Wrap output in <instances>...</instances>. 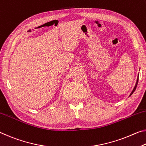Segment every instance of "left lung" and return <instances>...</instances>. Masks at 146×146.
<instances>
[{
    "label": "left lung",
    "instance_id": "left-lung-1",
    "mask_svg": "<svg viewBox=\"0 0 146 146\" xmlns=\"http://www.w3.org/2000/svg\"><path fill=\"white\" fill-rule=\"evenodd\" d=\"M138 79H137V81H136V85H135V88H134V89H133V91H132V92H131V94H130V96H131L132 94H133V93H134V92L135 91V90H136V86H137V84H138Z\"/></svg>",
    "mask_w": 146,
    "mask_h": 146
}]
</instances>
